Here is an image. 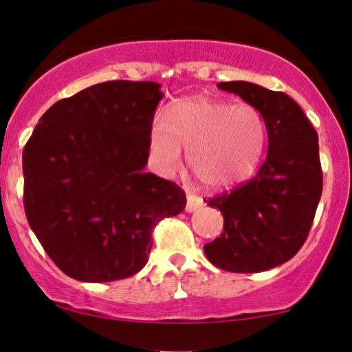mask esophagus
<instances>
[{
  "label": "esophagus",
  "mask_w": 352,
  "mask_h": 352,
  "mask_svg": "<svg viewBox=\"0 0 352 352\" xmlns=\"http://www.w3.org/2000/svg\"><path fill=\"white\" fill-rule=\"evenodd\" d=\"M201 206H203V199L201 198L197 197V195H191V193L186 195V206H185L186 212L197 211V209H199Z\"/></svg>",
  "instance_id": "obj_1"
}]
</instances>
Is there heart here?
Returning a JSON list of instances; mask_svg holds the SVG:
<instances>
[{
  "instance_id": "obj_1",
  "label": "heart",
  "mask_w": 352,
  "mask_h": 352,
  "mask_svg": "<svg viewBox=\"0 0 352 352\" xmlns=\"http://www.w3.org/2000/svg\"><path fill=\"white\" fill-rule=\"evenodd\" d=\"M265 146L266 124L255 107L203 94L172 102L151 130V155L164 173L179 170L185 149L195 175L214 190L250 179Z\"/></svg>"
}]
</instances>
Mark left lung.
<instances>
[{
    "label": "left lung",
    "mask_w": 352,
    "mask_h": 352,
    "mask_svg": "<svg viewBox=\"0 0 352 352\" xmlns=\"http://www.w3.org/2000/svg\"><path fill=\"white\" fill-rule=\"evenodd\" d=\"M217 87L261 113L268 154L252 180L208 201L224 217V232L204 245V253L221 270L260 273L291 260L312 228L323 190L318 135L284 92L247 81Z\"/></svg>",
    "instance_id": "1"
}]
</instances>
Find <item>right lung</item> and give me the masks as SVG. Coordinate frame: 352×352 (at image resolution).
<instances>
[{
	"mask_svg": "<svg viewBox=\"0 0 352 352\" xmlns=\"http://www.w3.org/2000/svg\"><path fill=\"white\" fill-rule=\"evenodd\" d=\"M162 97L153 81L96 84L53 104L25 144V216L69 278L136 274L148 263L155 224L185 209L180 186L144 172Z\"/></svg>",
	"mask_w": 352,
	"mask_h": 352,
	"instance_id": "1",
	"label": "right lung"
}]
</instances>
